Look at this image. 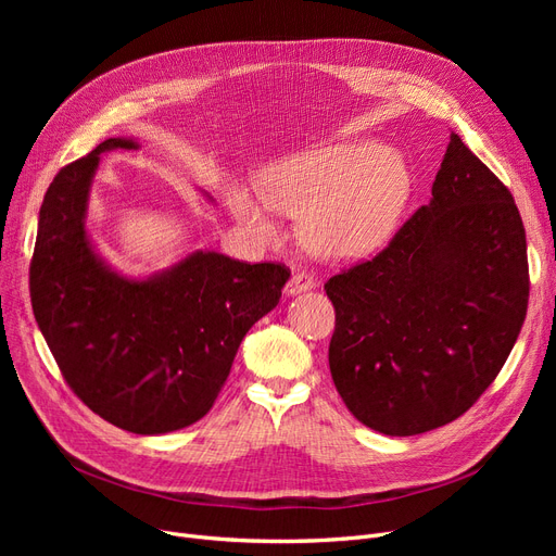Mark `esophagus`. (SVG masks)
<instances>
[{
	"mask_svg": "<svg viewBox=\"0 0 556 556\" xmlns=\"http://www.w3.org/2000/svg\"><path fill=\"white\" fill-rule=\"evenodd\" d=\"M315 286V279L304 273V270H295L293 277H290L288 286H286V293L288 295H298V293H304V290H311Z\"/></svg>",
	"mask_w": 556,
	"mask_h": 556,
	"instance_id": "obj_1",
	"label": "esophagus"
}]
</instances>
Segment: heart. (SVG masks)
<instances>
[{
    "mask_svg": "<svg viewBox=\"0 0 556 556\" xmlns=\"http://www.w3.org/2000/svg\"><path fill=\"white\" fill-rule=\"evenodd\" d=\"M261 198L243 187L227 191L237 220L263 239L277 233L270 210L304 216V239L327 258L374 250L396 223L410 193L405 162L376 141H349L288 157L263 173Z\"/></svg>",
    "mask_w": 556,
    "mask_h": 556,
    "instance_id": "heart-1",
    "label": "heart"
}]
</instances>
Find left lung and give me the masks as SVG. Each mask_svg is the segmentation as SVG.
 Wrapping results in <instances>:
<instances>
[{
    "instance_id": "left-lung-1",
    "label": "left lung",
    "mask_w": 556,
    "mask_h": 556,
    "mask_svg": "<svg viewBox=\"0 0 556 556\" xmlns=\"http://www.w3.org/2000/svg\"><path fill=\"white\" fill-rule=\"evenodd\" d=\"M325 290L329 367L349 413L392 437L446 426L495 381L528 313L514 195L453 132L432 200Z\"/></svg>"
}]
</instances>
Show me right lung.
Segmentation results:
<instances>
[{
    "instance_id": "right-lung-1",
    "label": "right lung",
    "mask_w": 556,
    "mask_h": 556,
    "mask_svg": "<svg viewBox=\"0 0 556 556\" xmlns=\"http://www.w3.org/2000/svg\"><path fill=\"white\" fill-rule=\"evenodd\" d=\"M114 149L137 141L105 139L58 170L40 207L28 288L72 392L116 428L162 434L210 413L241 340L279 304L290 270L202 250L149 279L110 270L85 214L101 153Z\"/></svg>"
}]
</instances>
